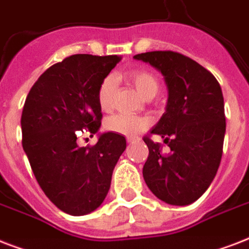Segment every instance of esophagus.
Returning a JSON list of instances; mask_svg holds the SVG:
<instances>
[{
  "mask_svg": "<svg viewBox=\"0 0 249 249\" xmlns=\"http://www.w3.org/2000/svg\"><path fill=\"white\" fill-rule=\"evenodd\" d=\"M138 140H140L138 137H128V138H126L128 143H132V142H134V141H138Z\"/></svg>",
  "mask_w": 249,
  "mask_h": 249,
  "instance_id": "esophagus-1",
  "label": "esophagus"
}]
</instances>
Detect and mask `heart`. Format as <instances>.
I'll use <instances>...</instances> for the list:
<instances>
[{
  "instance_id": "heart-1",
  "label": "heart",
  "mask_w": 249,
  "mask_h": 249,
  "mask_svg": "<svg viewBox=\"0 0 249 249\" xmlns=\"http://www.w3.org/2000/svg\"><path fill=\"white\" fill-rule=\"evenodd\" d=\"M125 76L144 99H152L159 93L160 83L152 72L147 70H134L128 72ZM115 90H116V80L112 76L106 77L98 88V105L103 112H108L112 109ZM147 125L148 120L144 117L129 116L123 113L109 116L105 123L106 129L109 132L129 137L141 133Z\"/></svg>"
}]
</instances>
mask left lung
Masks as SVG:
<instances>
[{"label":"left lung","instance_id":"8db88e82","mask_svg":"<svg viewBox=\"0 0 249 249\" xmlns=\"http://www.w3.org/2000/svg\"><path fill=\"white\" fill-rule=\"evenodd\" d=\"M133 58L161 72L168 88L165 112L150 133L164 138L170 151L163 154L160 143L144 137V182L160 200L189 205L212 183L222 158L226 119L221 86L208 70L179 53L148 52Z\"/></svg>","mask_w":249,"mask_h":249}]
</instances>
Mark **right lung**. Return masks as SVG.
Instances as JSON below:
<instances>
[{"label": "right lung", "instance_id": "add662e5", "mask_svg": "<svg viewBox=\"0 0 249 249\" xmlns=\"http://www.w3.org/2000/svg\"><path fill=\"white\" fill-rule=\"evenodd\" d=\"M121 56L75 54L48 68L29 90L21 112L23 150L45 195L71 216L93 212L107 196L125 137L98 133L80 148L79 130L101 128L98 88Z\"/></svg>", "mask_w": 249, "mask_h": 249}]
</instances>
